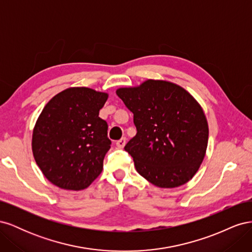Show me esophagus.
<instances>
[{
    "label": "esophagus",
    "instance_id": "34e87169",
    "mask_svg": "<svg viewBox=\"0 0 252 252\" xmlns=\"http://www.w3.org/2000/svg\"><path fill=\"white\" fill-rule=\"evenodd\" d=\"M125 144H126V138H122L121 140L117 141V143H116V145L119 148H123L125 146Z\"/></svg>",
    "mask_w": 252,
    "mask_h": 252
}]
</instances>
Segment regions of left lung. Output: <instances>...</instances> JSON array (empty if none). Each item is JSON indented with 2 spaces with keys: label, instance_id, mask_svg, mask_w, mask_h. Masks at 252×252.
<instances>
[{
  "label": "left lung",
  "instance_id": "8db88e82",
  "mask_svg": "<svg viewBox=\"0 0 252 252\" xmlns=\"http://www.w3.org/2000/svg\"><path fill=\"white\" fill-rule=\"evenodd\" d=\"M117 94L133 113L135 136L125 150L143 178L159 188L186 184L199 170L208 144V123L187 90L162 80L124 87Z\"/></svg>",
  "mask_w": 252,
  "mask_h": 252
}]
</instances>
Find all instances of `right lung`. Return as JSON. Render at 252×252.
<instances>
[{
    "mask_svg": "<svg viewBox=\"0 0 252 252\" xmlns=\"http://www.w3.org/2000/svg\"><path fill=\"white\" fill-rule=\"evenodd\" d=\"M108 94L67 88L45 105L32 132V152L46 179L62 189L87 188L103 170L110 148L108 125L98 117Z\"/></svg>",
    "mask_w": 252,
    "mask_h": 252,
    "instance_id": "1",
    "label": "right lung"
}]
</instances>
